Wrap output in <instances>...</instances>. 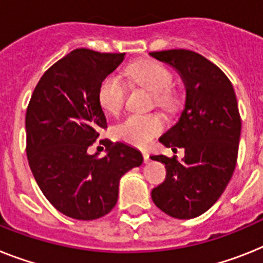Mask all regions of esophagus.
I'll return each instance as SVG.
<instances>
[{"label":"esophagus","instance_id":"34e87169","mask_svg":"<svg viewBox=\"0 0 263 263\" xmlns=\"http://www.w3.org/2000/svg\"><path fill=\"white\" fill-rule=\"evenodd\" d=\"M143 159H144V163H148L149 162V154L148 152H143Z\"/></svg>","mask_w":263,"mask_h":263}]
</instances>
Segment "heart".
Masks as SVG:
<instances>
[{"mask_svg":"<svg viewBox=\"0 0 263 263\" xmlns=\"http://www.w3.org/2000/svg\"><path fill=\"white\" fill-rule=\"evenodd\" d=\"M127 76L131 83L154 93L155 104L163 109L173 111L178 105V98L171 89L173 74L164 65L156 61H140L127 68ZM127 95V85L120 77L107 76L99 88V101L103 109L118 115L123 109ZM164 121L159 115H131L116 127V136L120 140L135 145H148L154 136L160 134Z\"/></svg>","mask_w":263,"mask_h":263,"instance_id":"b5f03b06","label":"heart"}]
</instances>
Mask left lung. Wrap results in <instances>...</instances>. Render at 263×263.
Listing matches in <instances>:
<instances>
[{"mask_svg": "<svg viewBox=\"0 0 263 263\" xmlns=\"http://www.w3.org/2000/svg\"><path fill=\"white\" fill-rule=\"evenodd\" d=\"M182 77L186 103L176 124L159 138L165 147L184 149L182 160L151 156L165 164V180L152 190L156 206L176 219L206 213L230 182L237 164L240 116L230 80L199 53L187 49L151 52Z\"/></svg>", "mask_w": 263, "mask_h": 263, "instance_id": "left-lung-1", "label": "left lung"}]
</instances>
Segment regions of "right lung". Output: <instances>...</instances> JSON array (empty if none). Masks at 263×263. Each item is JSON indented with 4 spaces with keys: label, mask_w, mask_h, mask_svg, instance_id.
<instances>
[{
    "label": "right lung",
    "mask_w": 263,
    "mask_h": 263,
    "mask_svg": "<svg viewBox=\"0 0 263 263\" xmlns=\"http://www.w3.org/2000/svg\"><path fill=\"white\" fill-rule=\"evenodd\" d=\"M125 53L74 49L53 64L34 88L26 109V155L45 198L69 218L104 217L118 202L119 182L143 163L140 151L100 140L105 156L90 155L107 119L99 88Z\"/></svg>",
    "instance_id": "right-lung-1"
}]
</instances>
